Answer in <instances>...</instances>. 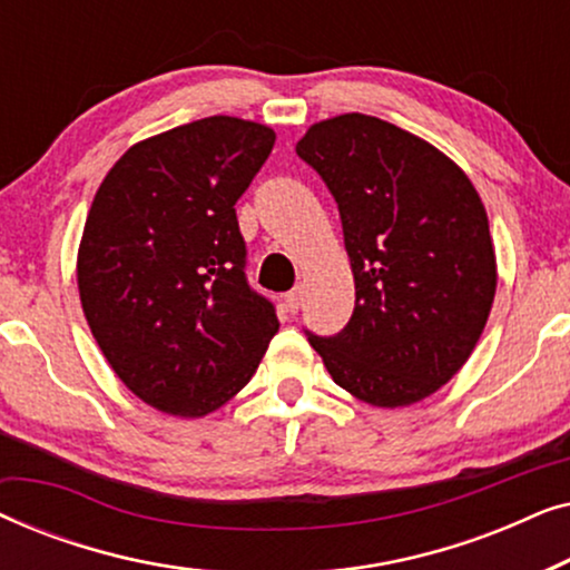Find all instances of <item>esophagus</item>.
I'll return each mask as SVG.
<instances>
[{
	"label": "esophagus",
	"mask_w": 570,
	"mask_h": 570,
	"mask_svg": "<svg viewBox=\"0 0 570 570\" xmlns=\"http://www.w3.org/2000/svg\"><path fill=\"white\" fill-rule=\"evenodd\" d=\"M301 301H303V295H301V287H295V291H291L285 295V308H287V314H298V308H301Z\"/></svg>",
	"instance_id": "34e87169"
}]
</instances>
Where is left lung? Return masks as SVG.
<instances>
[{
	"label": "left lung",
	"instance_id": "obj_1",
	"mask_svg": "<svg viewBox=\"0 0 570 570\" xmlns=\"http://www.w3.org/2000/svg\"><path fill=\"white\" fill-rule=\"evenodd\" d=\"M295 153L340 207L355 308L311 347L355 400L407 407L454 379L495 298V248L478 189L439 147L365 114L311 127Z\"/></svg>",
	"mask_w": 570,
	"mask_h": 570
}]
</instances>
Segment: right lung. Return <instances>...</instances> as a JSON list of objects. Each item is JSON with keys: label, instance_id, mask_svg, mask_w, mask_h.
<instances>
[{"label": "right lung", "instance_id": "add662e5", "mask_svg": "<svg viewBox=\"0 0 570 570\" xmlns=\"http://www.w3.org/2000/svg\"><path fill=\"white\" fill-rule=\"evenodd\" d=\"M272 147L264 124L207 116L131 145L90 205L77 252L85 318L124 386L166 415L223 407L279 330L246 283L236 217Z\"/></svg>", "mask_w": 570, "mask_h": 570}]
</instances>
